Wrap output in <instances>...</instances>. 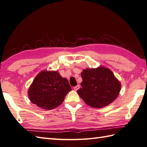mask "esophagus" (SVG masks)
<instances>
[{
	"label": "esophagus",
	"instance_id": "34e87169",
	"mask_svg": "<svg viewBox=\"0 0 147 147\" xmlns=\"http://www.w3.org/2000/svg\"><path fill=\"white\" fill-rule=\"evenodd\" d=\"M80 86H79V85H78V86H74V89L75 90V91H78V90L80 89Z\"/></svg>",
	"mask_w": 147,
	"mask_h": 147
}]
</instances>
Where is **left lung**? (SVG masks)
I'll return each mask as SVG.
<instances>
[{
  "label": "left lung",
  "instance_id": "obj_1",
  "mask_svg": "<svg viewBox=\"0 0 147 147\" xmlns=\"http://www.w3.org/2000/svg\"><path fill=\"white\" fill-rule=\"evenodd\" d=\"M81 78L82 88L78 90V94L89 106L105 107L119 94L121 84L109 69L104 67L87 68L82 71Z\"/></svg>",
  "mask_w": 147,
  "mask_h": 147
}]
</instances>
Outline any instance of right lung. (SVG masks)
<instances>
[{
    "label": "right lung",
    "mask_w": 147,
    "mask_h": 147,
    "mask_svg": "<svg viewBox=\"0 0 147 147\" xmlns=\"http://www.w3.org/2000/svg\"><path fill=\"white\" fill-rule=\"evenodd\" d=\"M71 90L67 79L62 78L57 71H43L35 77L28 94L33 104L51 110L62 104Z\"/></svg>",
    "instance_id": "add662e5"
}]
</instances>
